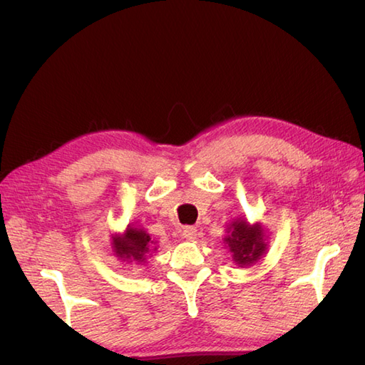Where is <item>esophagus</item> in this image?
Here are the masks:
<instances>
[{"instance_id":"esophagus-1","label":"esophagus","mask_w":365,"mask_h":365,"mask_svg":"<svg viewBox=\"0 0 365 365\" xmlns=\"http://www.w3.org/2000/svg\"><path fill=\"white\" fill-rule=\"evenodd\" d=\"M182 235L187 238V240H195L196 238V235H197V229L196 227H192V226H187V227H183V230H182Z\"/></svg>"}]
</instances>
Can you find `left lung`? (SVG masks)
<instances>
[{"label": "left lung", "mask_w": 365, "mask_h": 365, "mask_svg": "<svg viewBox=\"0 0 365 365\" xmlns=\"http://www.w3.org/2000/svg\"><path fill=\"white\" fill-rule=\"evenodd\" d=\"M227 234L224 243L229 246L232 259L238 267L252 265L267 251V243L263 240L265 235L260 222L251 226L245 218H237L229 224Z\"/></svg>", "instance_id": "left-lung-1"}]
</instances>
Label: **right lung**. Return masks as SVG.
Instances as JSON below:
<instances>
[{"instance_id":"obj_1","label":"right lung","mask_w":365,"mask_h":365,"mask_svg":"<svg viewBox=\"0 0 365 365\" xmlns=\"http://www.w3.org/2000/svg\"><path fill=\"white\" fill-rule=\"evenodd\" d=\"M157 242L144 229L128 226L122 235L113 237V251L123 262L144 263L147 254L157 251Z\"/></svg>"}]
</instances>
